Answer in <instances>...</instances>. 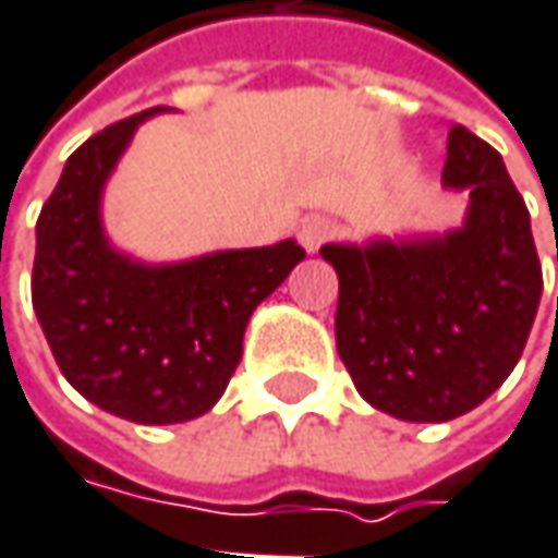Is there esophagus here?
Masks as SVG:
<instances>
[{"label": "esophagus", "mask_w": 558, "mask_h": 558, "mask_svg": "<svg viewBox=\"0 0 558 558\" xmlns=\"http://www.w3.org/2000/svg\"><path fill=\"white\" fill-rule=\"evenodd\" d=\"M335 223H331L329 217H310V220H303V227H300V245L313 255V252H319V245L323 242H329L331 235H335Z\"/></svg>", "instance_id": "esophagus-1"}]
</instances>
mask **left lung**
<instances>
[{
    "label": "left lung",
    "instance_id": "1",
    "mask_svg": "<svg viewBox=\"0 0 558 558\" xmlns=\"http://www.w3.org/2000/svg\"><path fill=\"white\" fill-rule=\"evenodd\" d=\"M440 184L466 194L460 227L319 248L338 275V354L357 392L399 422L482 405L521 361L543 293L531 214L501 156L453 128Z\"/></svg>",
    "mask_w": 558,
    "mask_h": 558
}]
</instances>
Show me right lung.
<instances>
[{
    "mask_svg": "<svg viewBox=\"0 0 558 558\" xmlns=\"http://www.w3.org/2000/svg\"><path fill=\"white\" fill-rule=\"evenodd\" d=\"M169 108L95 133L66 159L37 217L31 300L63 377L98 409L136 425L210 412L242 357L258 303L306 258L296 239L143 262L105 229V187L133 133Z\"/></svg>",
    "mask_w": 558,
    "mask_h": 558,
    "instance_id": "right-lung-1",
    "label": "right lung"
}]
</instances>
